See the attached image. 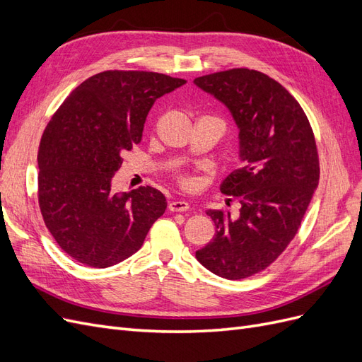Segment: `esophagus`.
<instances>
[{
	"instance_id": "1",
	"label": "esophagus",
	"mask_w": 362,
	"mask_h": 362,
	"mask_svg": "<svg viewBox=\"0 0 362 362\" xmlns=\"http://www.w3.org/2000/svg\"><path fill=\"white\" fill-rule=\"evenodd\" d=\"M189 202H185V201H172V202H169V211H172V213H175V211H187L189 210Z\"/></svg>"
}]
</instances>
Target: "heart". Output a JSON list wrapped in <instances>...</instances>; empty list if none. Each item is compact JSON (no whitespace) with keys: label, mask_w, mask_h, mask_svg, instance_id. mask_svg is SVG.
Listing matches in <instances>:
<instances>
[{"label":"heart","mask_w":362,"mask_h":362,"mask_svg":"<svg viewBox=\"0 0 362 362\" xmlns=\"http://www.w3.org/2000/svg\"><path fill=\"white\" fill-rule=\"evenodd\" d=\"M180 184H181V187H184V189H187V190H190V189H193L194 187V180L193 178H189V177H181L180 178Z\"/></svg>","instance_id":"obj_1"}]
</instances>
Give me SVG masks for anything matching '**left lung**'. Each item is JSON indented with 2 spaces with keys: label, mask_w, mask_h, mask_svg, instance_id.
I'll return each mask as SVG.
<instances>
[{
  "label": "left lung",
  "mask_w": 362,
  "mask_h": 362,
  "mask_svg": "<svg viewBox=\"0 0 362 362\" xmlns=\"http://www.w3.org/2000/svg\"><path fill=\"white\" fill-rule=\"evenodd\" d=\"M193 83L231 113L243 163L221 184L240 214L206 210L216 234L196 259L217 276L243 279L270 266L298 233L320 177L314 134L299 103L266 74L238 68Z\"/></svg>",
  "instance_id": "1"
}]
</instances>
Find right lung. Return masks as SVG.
<instances>
[{"instance_id":"1","label":"right lung","mask_w":362,"mask_h":362,"mask_svg":"<svg viewBox=\"0 0 362 362\" xmlns=\"http://www.w3.org/2000/svg\"><path fill=\"white\" fill-rule=\"evenodd\" d=\"M185 80L105 71L83 81L47 125L37 154L39 206L57 245L81 264L105 269L141 247L166 198L154 187L112 192L122 154L140 144L146 116Z\"/></svg>"}]
</instances>
